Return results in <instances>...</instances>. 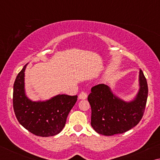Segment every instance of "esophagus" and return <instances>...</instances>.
<instances>
[{
	"label": "esophagus",
	"mask_w": 160,
	"mask_h": 160,
	"mask_svg": "<svg viewBox=\"0 0 160 160\" xmlns=\"http://www.w3.org/2000/svg\"><path fill=\"white\" fill-rule=\"evenodd\" d=\"M78 97H79V99H85L87 97H88V94H87V93H85V92H81L79 94V95H78Z\"/></svg>",
	"instance_id": "1"
}]
</instances>
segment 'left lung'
I'll list each match as a JSON object with an SVG mask.
<instances>
[{"mask_svg":"<svg viewBox=\"0 0 160 160\" xmlns=\"http://www.w3.org/2000/svg\"><path fill=\"white\" fill-rule=\"evenodd\" d=\"M138 81V92L129 102L116 96L104 84L92 88L88 99L92 109L91 126L97 132L104 135L123 133L140 122L148 94L147 80L141 70Z\"/></svg>","mask_w":160,"mask_h":160,"instance_id":"obj_1","label":"left lung"}]
</instances>
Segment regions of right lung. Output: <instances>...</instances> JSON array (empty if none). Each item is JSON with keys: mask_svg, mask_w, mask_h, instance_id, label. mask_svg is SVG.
<instances>
[{"mask_svg": "<svg viewBox=\"0 0 160 160\" xmlns=\"http://www.w3.org/2000/svg\"><path fill=\"white\" fill-rule=\"evenodd\" d=\"M27 63L19 72L13 86V109L18 121L24 128L38 136L50 137L64 128L78 96L58 94L46 101H32L27 96L25 71Z\"/></svg>", "mask_w": 160, "mask_h": 160, "instance_id": "right-lung-1", "label": "right lung"}]
</instances>
